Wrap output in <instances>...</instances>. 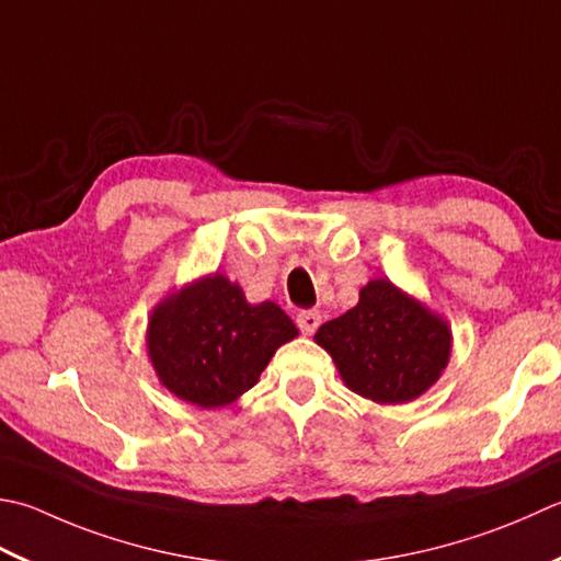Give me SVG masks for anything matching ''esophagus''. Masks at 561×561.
I'll list each match as a JSON object with an SVG mask.
<instances>
[{
  "label": "esophagus",
  "instance_id": "34e87169",
  "mask_svg": "<svg viewBox=\"0 0 561 561\" xmlns=\"http://www.w3.org/2000/svg\"><path fill=\"white\" fill-rule=\"evenodd\" d=\"M296 325L301 328L304 335H313L318 331V325H321V313L318 311H301L296 316Z\"/></svg>",
  "mask_w": 561,
  "mask_h": 561
}]
</instances>
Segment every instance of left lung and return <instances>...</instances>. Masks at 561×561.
Here are the masks:
<instances>
[{"label": "left lung", "instance_id": "left-lung-1", "mask_svg": "<svg viewBox=\"0 0 561 561\" xmlns=\"http://www.w3.org/2000/svg\"><path fill=\"white\" fill-rule=\"evenodd\" d=\"M313 340L350 391L381 405L423 397L453 355L445 318L387 277L369 279L357 306L323 323Z\"/></svg>", "mask_w": 561, "mask_h": 561}]
</instances>
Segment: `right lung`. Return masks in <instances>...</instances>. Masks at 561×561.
I'll return each instance as SVG.
<instances>
[{
    "mask_svg": "<svg viewBox=\"0 0 561 561\" xmlns=\"http://www.w3.org/2000/svg\"><path fill=\"white\" fill-rule=\"evenodd\" d=\"M296 335L277 304H250L238 282L214 272L152 306L146 347L170 393L199 409H224L255 387L272 355Z\"/></svg>",
    "mask_w": 561,
    "mask_h": 561,
    "instance_id": "right-lung-1",
    "label": "right lung"
}]
</instances>
